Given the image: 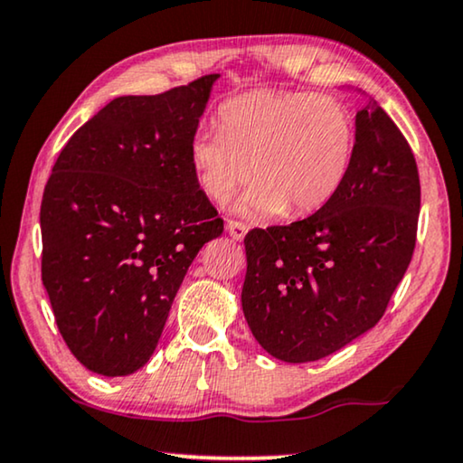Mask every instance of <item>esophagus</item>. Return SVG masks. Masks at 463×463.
Segmentation results:
<instances>
[{
	"instance_id": "esophagus-1",
	"label": "esophagus",
	"mask_w": 463,
	"mask_h": 463,
	"mask_svg": "<svg viewBox=\"0 0 463 463\" xmlns=\"http://www.w3.org/2000/svg\"><path fill=\"white\" fill-rule=\"evenodd\" d=\"M226 229H229V234H231L232 239L241 241V239L245 237V232H247V229H250V226H247L245 222H241V220H229Z\"/></svg>"
}]
</instances>
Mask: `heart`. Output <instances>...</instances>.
Wrapping results in <instances>:
<instances>
[{
    "label": "heart",
    "instance_id": "1",
    "mask_svg": "<svg viewBox=\"0 0 463 463\" xmlns=\"http://www.w3.org/2000/svg\"><path fill=\"white\" fill-rule=\"evenodd\" d=\"M218 132L188 145L194 180L224 205L245 182L241 210L251 216H306L327 205L354 155V119L342 100L315 92L256 90L224 100Z\"/></svg>",
    "mask_w": 463,
    "mask_h": 463
}]
</instances>
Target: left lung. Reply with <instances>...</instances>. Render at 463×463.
<instances>
[{
    "label": "left lung",
    "instance_id": "8db88e82",
    "mask_svg": "<svg viewBox=\"0 0 463 463\" xmlns=\"http://www.w3.org/2000/svg\"><path fill=\"white\" fill-rule=\"evenodd\" d=\"M420 194L411 146L369 99L335 197L298 222L245 234L241 304L260 346L308 363L373 327L411 262Z\"/></svg>",
    "mask_w": 463,
    "mask_h": 463
}]
</instances>
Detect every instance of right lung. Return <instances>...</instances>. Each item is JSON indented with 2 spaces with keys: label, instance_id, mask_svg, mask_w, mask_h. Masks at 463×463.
<instances>
[{
  "label": "right lung",
  "instance_id": "1",
  "mask_svg": "<svg viewBox=\"0 0 463 463\" xmlns=\"http://www.w3.org/2000/svg\"><path fill=\"white\" fill-rule=\"evenodd\" d=\"M216 80L110 100L52 167L42 281L62 340L94 373L129 375L151 359L188 266L224 231L188 161Z\"/></svg>",
  "mask_w": 463,
  "mask_h": 463
}]
</instances>
